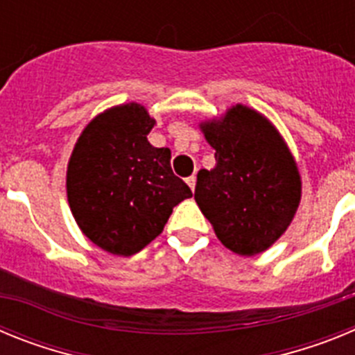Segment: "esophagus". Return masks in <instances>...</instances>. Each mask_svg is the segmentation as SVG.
<instances>
[{"label":"esophagus","instance_id":"esophagus-1","mask_svg":"<svg viewBox=\"0 0 355 355\" xmlns=\"http://www.w3.org/2000/svg\"><path fill=\"white\" fill-rule=\"evenodd\" d=\"M196 175H190V178H187V184H188V187H190V188H192V192H193V190H196Z\"/></svg>","mask_w":355,"mask_h":355}]
</instances>
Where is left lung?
Returning <instances> with one entry per match:
<instances>
[{"mask_svg": "<svg viewBox=\"0 0 355 355\" xmlns=\"http://www.w3.org/2000/svg\"><path fill=\"white\" fill-rule=\"evenodd\" d=\"M215 167L197 174L196 202L227 249L254 256L286 231L300 202V175L281 135L236 105L202 124Z\"/></svg>", "mask_w": 355, "mask_h": 355, "instance_id": "8db88e82", "label": "left lung"}]
</instances>
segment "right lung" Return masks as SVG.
Returning a JSON list of instances; mask_svg holds the SVG:
<instances>
[{
	"mask_svg": "<svg viewBox=\"0 0 355 355\" xmlns=\"http://www.w3.org/2000/svg\"><path fill=\"white\" fill-rule=\"evenodd\" d=\"M155 126L137 103L97 115L78 139L67 167V197L83 234L117 256L137 254L192 190L172 172L171 149L153 147Z\"/></svg>",
	"mask_w": 355,
	"mask_h": 355,
	"instance_id": "right-lung-1",
	"label": "right lung"
}]
</instances>
